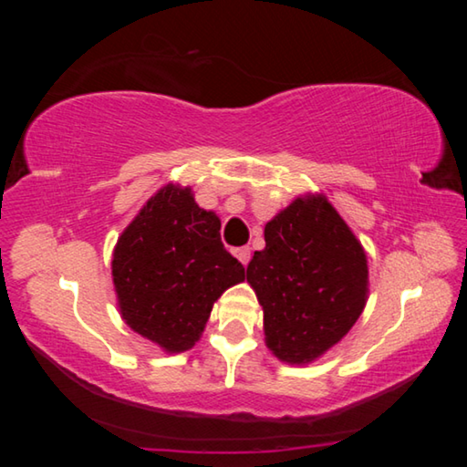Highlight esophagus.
I'll return each mask as SVG.
<instances>
[{
    "mask_svg": "<svg viewBox=\"0 0 467 467\" xmlns=\"http://www.w3.org/2000/svg\"><path fill=\"white\" fill-rule=\"evenodd\" d=\"M233 253H234V257L239 259V262H241L243 265H247V264H249V259H251V249H249V247L233 249Z\"/></svg>",
    "mask_w": 467,
    "mask_h": 467,
    "instance_id": "esophagus-1",
    "label": "esophagus"
}]
</instances>
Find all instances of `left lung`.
Segmentation results:
<instances>
[{"label": "left lung", "mask_w": 467, "mask_h": 467, "mask_svg": "<svg viewBox=\"0 0 467 467\" xmlns=\"http://www.w3.org/2000/svg\"><path fill=\"white\" fill-rule=\"evenodd\" d=\"M264 236L247 282L264 309L265 346L282 362L309 365L342 342L365 311V247L323 193L298 195Z\"/></svg>", "instance_id": "obj_1"}]
</instances>
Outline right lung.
I'll return each mask as SVG.
<instances>
[{"instance_id": "right-lung-1", "label": "right lung", "mask_w": 467, "mask_h": 467, "mask_svg": "<svg viewBox=\"0 0 467 467\" xmlns=\"http://www.w3.org/2000/svg\"><path fill=\"white\" fill-rule=\"evenodd\" d=\"M121 319L167 354L193 348L244 267L220 241V218L192 187L167 183L117 239L110 262Z\"/></svg>"}]
</instances>
